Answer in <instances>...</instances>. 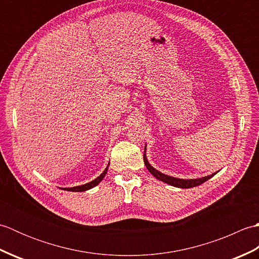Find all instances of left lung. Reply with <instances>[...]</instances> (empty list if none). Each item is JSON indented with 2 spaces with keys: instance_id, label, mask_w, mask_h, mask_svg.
<instances>
[{
  "instance_id": "left-lung-1",
  "label": "left lung",
  "mask_w": 259,
  "mask_h": 259,
  "mask_svg": "<svg viewBox=\"0 0 259 259\" xmlns=\"http://www.w3.org/2000/svg\"><path fill=\"white\" fill-rule=\"evenodd\" d=\"M146 152V151H145ZM144 161L147 169L149 170L151 172V175L155 176V177L159 180L163 181V183H166L170 186H174V187H178V188H192V187H197L201 184L205 183L208 179H210L211 177H213V175L210 176H207V177H203V178H199V179H190V180H185V179H178V178H174V177H170V176L167 175H163L161 172H159L158 170H156L153 167H151V164L148 162L147 160V157H146V153H144Z\"/></svg>"
}]
</instances>
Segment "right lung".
<instances>
[{
    "mask_svg": "<svg viewBox=\"0 0 259 259\" xmlns=\"http://www.w3.org/2000/svg\"><path fill=\"white\" fill-rule=\"evenodd\" d=\"M108 168H109V166L106 169H104V171L100 176H99L98 178H96L95 180H92L91 183H88V184L82 185V186H76V187H73V188H64V190H68V191H85L88 189L93 188V187H96L99 183H101V180L103 179V177L106 176V174L108 171Z\"/></svg>",
    "mask_w": 259,
    "mask_h": 259,
    "instance_id": "1",
    "label": "right lung"
}]
</instances>
